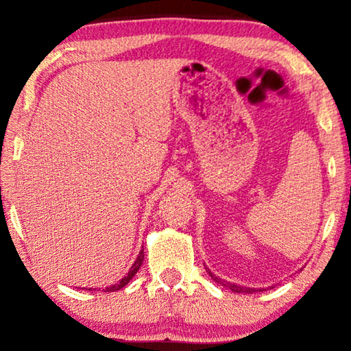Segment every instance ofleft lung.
<instances>
[{"mask_svg": "<svg viewBox=\"0 0 351 351\" xmlns=\"http://www.w3.org/2000/svg\"><path fill=\"white\" fill-rule=\"evenodd\" d=\"M209 271V270H208ZM209 275H210V278H213V280L215 281V282H220V285L222 286H225V287H228L230 291H233V292H238V294H252V292H257V291H262V289H252V287H246V286H238V285H232V282H228V281H223V280H220V278H217L215 275H213V273L209 271Z\"/></svg>", "mask_w": 351, "mask_h": 351, "instance_id": "1", "label": "left lung"}]
</instances>
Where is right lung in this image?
Returning <instances> with one entry per match:
<instances>
[{"label": "right lung", "mask_w": 351, "mask_h": 351, "mask_svg": "<svg viewBox=\"0 0 351 351\" xmlns=\"http://www.w3.org/2000/svg\"><path fill=\"white\" fill-rule=\"evenodd\" d=\"M142 262H143V251H141L138 252V256H137V258H136V262L132 263V267H131V270H129V273L126 276L123 278L121 281L119 282H117V285H113V286H108V287H105L104 289V292H114V291H119L121 289V287H124L128 285L129 281L132 280V276L136 275V273L138 271V268H141V265H142ZM90 291V289H89Z\"/></svg>", "instance_id": "obj_1"}]
</instances>
